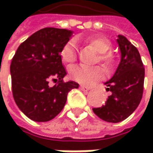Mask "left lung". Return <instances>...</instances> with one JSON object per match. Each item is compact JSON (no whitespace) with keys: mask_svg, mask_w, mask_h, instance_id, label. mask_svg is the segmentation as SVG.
<instances>
[{"mask_svg":"<svg viewBox=\"0 0 153 153\" xmlns=\"http://www.w3.org/2000/svg\"><path fill=\"white\" fill-rule=\"evenodd\" d=\"M72 32L46 27L29 36L18 47L11 61L12 92L22 112L36 122L57 117L67 101L68 93L79 84L65 81L66 71L60 52ZM56 76L53 83L48 82Z\"/></svg>","mask_w":153,"mask_h":153,"instance_id":"8db88e82","label":"left lung"}]
</instances>
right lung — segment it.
<instances>
[{
    "label": "right lung",
    "instance_id": "1",
    "mask_svg": "<svg viewBox=\"0 0 153 153\" xmlns=\"http://www.w3.org/2000/svg\"><path fill=\"white\" fill-rule=\"evenodd\" d=\"M118 37L121 60L114 76L105 82L110 95L105 105L93 108L98 117L111 123L123 121L134 112L144 87V67L138 49L126 37Z\"/></svg>",
    "mask_w": 153,
    "mask_h": 153
}]
</instances>
